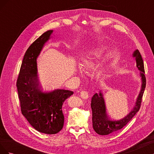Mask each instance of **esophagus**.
Segmentation results:
<instances>
[{
  "instance_id": "34e87169",
  "label": "esophagus",
  "mask_w": 154,
  "mask_h": 154,
  "mask_svg": "<svg viewBox=\"0 0 154 154\" xmlns=\"http://www.w3.org/2000/svg\"><path fill=\"white\" fill-rule=\"evenodd\" d=\"M80 96L83 99H87L89 97V94H88V92L86 91H83L80 92Z\"/></svg>"
}]
</instances>
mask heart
Listing matches in <instances>:
<instances>
[{"mask_svg": "<svg viewBox=\"0 0 154 154\" xmlns=\"http://www.w3.org/2000/svg\"><path fill=\"white\" fill-rule=\"evenodd\" d=\"M103 54V51L98 50L93 51L90 54V58L88 59H85L83 63L81 64V68L84 71H91L96 68V61L99 60ZM103 71H101L99 72V76L103 74Z\"/></svg>", "mask_w": 154, "mask_h": 154, "instance_id": "heart-1", "label": "heart"}]
</instances>
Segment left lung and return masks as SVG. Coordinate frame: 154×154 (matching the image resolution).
Instances as JSON below:
<instances>
[{"mask_svg":"<svg viewBox=\"0 0 154 154\" xmlns=\"http://www.w3.org/2000/svg\"><path fill=\"white\" fill-rule=\"evenodd\" d=\"M133 57L136 60L137 69L141 71L140 76L142 81L141 91L139 92L135 106L130 112L123 119L118 121L110 120L106 115L103 93L101 91L99 94L96 93L92 97L91 105L92 111V127L97 134L102 136H106L122 129L132 119L140 109L144 88L146 87V78L144 76L143 60L137 49L134 52Z\"/></svg>","mask_w":154,"mask_h":154,"instance_id":"obj_1","label":"left lung"}]
</instances>
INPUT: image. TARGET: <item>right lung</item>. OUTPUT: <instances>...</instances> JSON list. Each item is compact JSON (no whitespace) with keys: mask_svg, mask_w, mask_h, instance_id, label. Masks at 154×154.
<instances>
[{"mask_svg":"<svg viewBox=\"0 0 154 154\" xmlns=\"http://www.w3.org/2000/svg\"><path fill=\"white\" fill-rule=\"evenodd\" d=\"M53 30L45 32L27 49L17 81L21 112L37 131L55 134L63 127V102L73 94L71 91L56 89L43 91L37 74L36 59Z\"/></svg>","mask_w":154,"mask_h":154,"instance_id":"add662e5","label":"right lung"}]
</instances>
